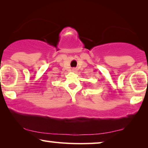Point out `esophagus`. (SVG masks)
<instances>
[{
  "mask_svg": "<svg viewBox=\"0 0 148 148\" xmlns=\"http://www.w3.org/2000/svg\"><path fill=\"white\" fill-rule=\"evenodd\" d=\"M73 72H75L76 71V69H73Z\"/></svg>",
  "mask_w": 148,
  "mask_h": 148,
  "instance_id": "34e87169",
  "label": "esophagus"
}]
</instances>
